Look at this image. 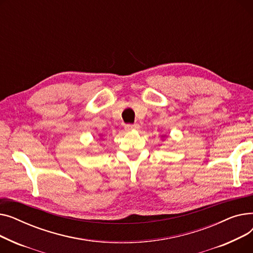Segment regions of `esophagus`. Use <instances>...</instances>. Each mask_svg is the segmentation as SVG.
<instances>
[{"label": "esophagus", "mask_w": 253, "mask_h": 253, "mask_svg": "<svg viewBox=\"0 0 253 253\" xmlns=\"http://www.w3.org/2000/svg\"><path fill=\"white\" fill-rule=\"evenodd\" d=\"M139 128V125L137 123L135 124H126L125 125V129L126 130H131V129H138Z\"/></svg>", "instance_id": "obj_1"}]
</instances>
